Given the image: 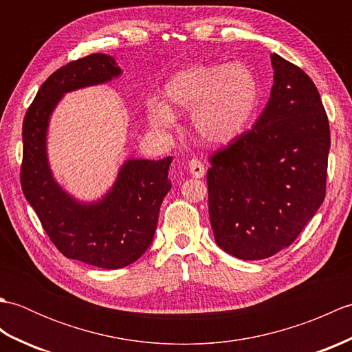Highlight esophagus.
I'll use <instances>...</instances> for the list:
<instances>
[{"label": "esophagus", "instance_id": "1", "mask_svg": "<svg viewBox=\"0 0 352 352\" xmlns=\"http://www.w3.org/2000/svg\"><path fill=\"white\" fill-rule=\"evenodd\" d=\"M189 174L192 177H195V178H203L206 175L204 164L201 163L199 160H195V159L190 160L189 162Z\"/></svg>", "mask_w": 352, "mask_h": 352}]
</instances>
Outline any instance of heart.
<instances>
[{
	"label": "heart",
	"instance_id": "obj_1",
	"mask_svg": "<svg viewBox=\"0 0 352 352\" xmlns=\"http://www.w3.org/2000/svg\"><path fill=\"white\" fill-rule=\"evenodd\" d=\"M164 101L148 104V119L159 130L177 124L175 113H190V129L206 145L236 140L248 126L260 100V83L245 63H197L177 71L163 87Z\"/></svg>",
	"mask_w": 352,
	"mask_h": 352
}]
</instances>
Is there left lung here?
<instances>
[{
    "label": "left lung",
    "mask_w": 352,
    "mask_h": 352,
    "mask_svg": "<svg viewBox=\"0 0 352 352\" xmlns=\"http://www.w3.org/2000/svg\"><path fill=\"white\" fill-rule=\"evenodd\" d=\"M274 85L251 131L214 153L207 170L214 241L242 260L287 248L325 198L330 125L301 68L271 56Z\"/></svg>",
    "instance_id": "left-lung-1"
}]
</instances>
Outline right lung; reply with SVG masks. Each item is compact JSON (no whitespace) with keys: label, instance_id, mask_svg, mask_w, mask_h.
<instances>
[{"label":"right lung","instance_id":"obj_1","mask_svg":"<svg viewBox=\"0 0 352 352\" xmlns=\"http://www.w3.org/2000/svg\"><path fill=\"white\" fill-rule=\"evenodd\" d=\"M122 74L107 54H91L52 72L22 125L21 186L43 230L65 257L102 269L131 265L153 243L163 198L170 190L172 157L129 159L111 188L96 201H80L56 182L47 136L52 111L65 94L109 83Z\"/></svg>","mask_w":352,"mask_h":352}]
</instances>
